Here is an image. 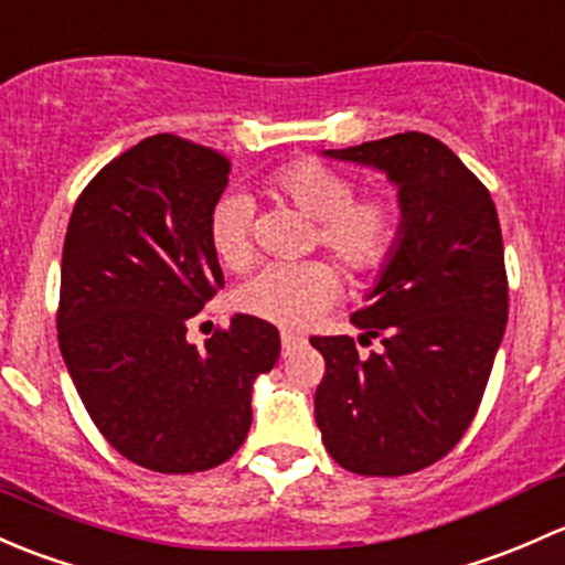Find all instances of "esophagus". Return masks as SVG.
I'll list each match as a JSON object with an SVG mask.
<instances>
[{"mask_svg":"<svg viewBox=\"0 0 565 565\" xmlns=\"http://www.w3.org/2000/svg\"><path fill=\"white\" fill-rule=\"evenodd\" d=\"M301 337H296V334H285L282 331V356H288L290 351H296V348H301Z\"/></svg>","mask_w":565,"mask_h":565,"instance_id":"34e87169","label":"esophagus"}]
</instances>
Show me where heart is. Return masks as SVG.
Here are the masks:
<instances>
[{"instance_id":"heart-1","label":"heart","mask_w":565,"mask_h":565,"mask_svg":"<svg viewBox=\"0 0 565 565\" xmlns=\"http://www.w3.org/2000/svg\"><path fill=\"white\" fill-rule=\"evenodd\" d=\"M266 190L316 220L318 242L351 275H372L397 247L403 228L397 203L383 195L356 198V182L337 168L318 160H294L266 179ZM249 217L253 206L239 193L220 198L209 214V244L228 269H244L253 260ZM337 290L340 277L326 260L271 264L236 288L234 305L244 316L296 329L323 316Z\"/></svg>"}]
</instances>
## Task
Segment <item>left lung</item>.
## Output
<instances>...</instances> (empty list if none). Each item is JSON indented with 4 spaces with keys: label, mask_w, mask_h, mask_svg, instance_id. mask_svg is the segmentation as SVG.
Returning a JSON list of instances; mask_svg holds the SVG:
<instances>
[{
    "label": "left lung",
    "mask_w": 565,
    "mask_h": 565,
    "mask_svg": "<svg viewBox=\"0 0 565 565\" xmlns=\"http://www.w3.org/2000/svg\"><path fill=\"white\" fill-rule=\"evenodd\" d=\"M397 184V247L353 337H312L326 375L316 422L334 462L362 476H405L449 455L479 411L509 318L503 236L490 190L424 132L326 149Z\"/></svg>",
    "instance_id": "left-lung-1"
}]
</instances>
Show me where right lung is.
<instances>
[{
    "label": "right lung",
    "mask_w": 565,
    "mask_h": 565,
    "mask_svg": "<svg viewBox=\"0 0 565 565\" xmlns=\"http://www.w3.org/2000/svg\"><path fill=\"white\" fill-rule=\"evenodd\" d=\"M231 160L177 136L143 138L81 193L62 249L60 348L84 408L141 468H217L253 424V383L280 331L234 316L203 348L188 321L223 288L209 214Z\"/></svg>",
    "instance_id": "obj_1"
}]
</instances>
